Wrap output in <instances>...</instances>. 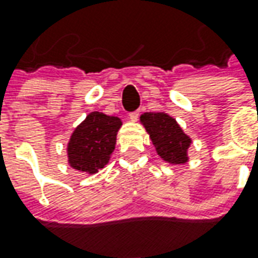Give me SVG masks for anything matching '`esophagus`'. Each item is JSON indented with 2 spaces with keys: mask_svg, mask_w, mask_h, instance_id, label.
Returning <instances> with one entry per match:
<instances>
[{
  "mask_svg": "<svg viewBox=\"0 0 258 258\" xmlns=\"http://www.w3.org/2000/svg\"><path fill=\"white\" fill-rule=\"evenodd\" d=\"M138 115H140V112L138 111H134V112H131L128 115V118L131 121H137L138 120Z\"/></svg>",
  "mask_w": 258,
  "mask_h": 258,
  "instance_id": "34e87169",
  "label": "esophagus"
}]
</instances>
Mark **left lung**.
Returning a JSON list of instances; mask_svg holds the SVG:
<instances>
[{"label":"left lung","instance_id":"8db88e82","mask_svg":"<svg viewBox=\"0 0 258 258\" xmlns=\"http://www.w3.org/2000/svg\"><path fill=\"white\" fill-rule=\"evenodd\" d=\"M141 124L151 138L158 156L170 164H184L188 161L191 138L182 131L178 122L167 112H144Z\"/></svg>","mask_w":258,"mask_h":258}]
</instances>
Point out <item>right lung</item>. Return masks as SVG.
Wrapping results in <instances>:
<instances>
[{
  "mask_svg": "<svg viewBox=\"0 0 258 258\" xmlns=\"http://www.w3.org/2000/svg\"><path fill=\"white\" fill-rule=\"evenodd\" d=\"M121 125L122 121L118 117L98 111L90 112L70 137L68 164L87 174H95L104 168L111 158Z\"/></svg>",
  "mask_w": 258,
  "mask_h": 258,
  "instance_id": "obj_1",
  "label": "right lung"
}]
</instances>
